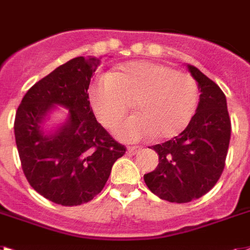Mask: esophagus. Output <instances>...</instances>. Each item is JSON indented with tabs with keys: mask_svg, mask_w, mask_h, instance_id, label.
<instances>
[{
	"mask_svg": "<svg viewBox=\"0 0 250 250\" xmlns=\"http://www.w3.org/2000/svg\"><path fill=\"white\" fill-rule=\"evenodd\" d=\"M141 150V147L140 146H129L128 147V153L131 154V155H135V154H137Z\"/></svg>",
	"mask_w": 250,
	"mask_h": 250,
	"instance_id": "34e87169",
	"label": "esophagus"
}]
</instances>
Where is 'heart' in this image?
Wrapping results in <instances>:
<instances>
[{
	"instance_id": "heart-1",
	"label": "heart",
	"mask_w": 250,
	"mask_h": 250,
	"mask_svg": "<svg viewBox=\"0 0 250 250\" xmlns=\"http://www.w3.org/2000/svg\"><path fill=\"white\" fill-rule=\"evenodd\" d=\"M88 95L96 117L109 128L118 125L133 104L137 114L115 128L117 137L125 141L177 136L191 122L199 104L194 77L150 62H127L114 74L96 77Z\"/></svg>"
}]
</instances>
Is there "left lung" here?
<instances>
[{
	"mask_svg": "<svg viewBox=\"0 0 250 250\" xmlns=\"http://www.w3.org/2000/svg\"><path fill=\"white\" fill-rule=\"evenodd\" d=\"M188 69L200 90L195 115L180 135L151 147L159 155V164L144 174L150 191L171 203L202 198L217 184L231 137L225 93L198 68Z\"/></svg>",
	"mask_w": 250,
	"mask_h": 250,
	"instance_id": "left-lung-1",
	"label": "left lung"
}]
</instances>
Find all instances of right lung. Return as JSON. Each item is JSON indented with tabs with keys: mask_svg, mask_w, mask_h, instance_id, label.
<instances>
[{
	"mask_svg": "<svg viewBox=\"0 0 250 250\" xmlns=\"http://www.w3.org/2000/svg\"><path fill=\"white\" fill-rule=\"evenodd\" d=\"M96 58H74L28 90L15 115V141L32 188L60 206H81L104 188L111 167L125 153L96 121L88 100ZM56 104L69 109L57 131L44 134L43 122Z\"/></svg>",
	"mask_w": 250,
	"mask_h": 250,
	"instance_id": "add662e5",
	"label": "right lung"
}]
</instances>
